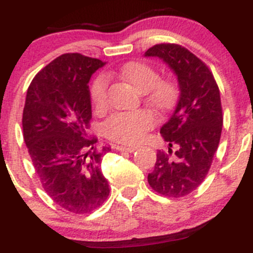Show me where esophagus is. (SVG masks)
<instances>
[{
	"mask_svg": "<svg viewBox=\"0 0 253 253\" xmlns=\"http://www.w3.org/2000/svg\"><path fill=\"white\" fill-rule=\"evenodd\" d=\"M119 151H126V153H133L137 150V147H125V145H118L116 147Z\"/></svg>",
	"mask_w": 253,
	"mask_h": 253,
	"instance_id": "1",
	"label": "esophagus"
}]
</instances>
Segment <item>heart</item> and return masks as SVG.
<instances>
[{"mask_svg": "<svg viewBox=\"0 0 253 253\" xmlns=\"http://www.w3.org/2000/svg\"><path fill=\"white\" fill-rule=\"evenodd\" d=\"M119 76L131 84L138 91L145 93L147 102L161 113L169 111L179 97V87L175 80L159 79L151 65L143 62H129L119 70ZM91 99L97 110L102 111L108 104V78L99 75L91 86ZM155 124L153 114L145 110L124 111L111 115L104 124L108 138L125 144H137Z\"/></svg>", "mask_w": 253, "mask_h": 253, "instance_id": "1", "label": "heart"}]
</instances>
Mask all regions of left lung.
<instances>
[{"instance_id":"left-lung-1","label":"left lung","mask_w":253,"mask_h":253,"mask_svg":"<svg viewBox=\"0 0 253 253\" xmlns=\"http://www.w3.org/2000/svg\"><path fill=\"white\" fill-rule=\"evenodd\" d=\"M144 57L161 59L179 87L174 111L160 129L169 153L158 151L148 182L159 194L180 198L204 182L217 151L223 126L219 89L206 64L179 44H155Z\"/></svg>"}]
</instances>
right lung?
I'll return each instance as SVG.
<instances>
[{"label":"right lung","instance_id":"add662e5","mask_svg":"<svg viewBox=\"0 0 253 253\" xmlns=\"http://www.w3.org/2000/svg\"><path fill=\"white\" fill-rule=\"evenodd\" d=\"M105 63L79 53L55 58L34 78L26 92L23 134L42 187L55 204L88 213L108 199L103 155L88 138L92 119L91 76Z\"/></svg>","mask_w":253,"mask_h":253}]
</instances>
